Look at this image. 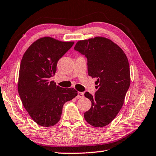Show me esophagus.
I'll use <instances>...</instances> for the list:
<instances>
[{
  "mask_svg": "<svg viewBox=\"0 0 156 156\" xmlns=\"http://www.w3.org/2000/svg\"><path fill=\"white\" fill-rule=\"evenodd\" d=\"M83 97H84V93H83V92L78 91L77 96H76V98L79 99V98H83Z\"/></svg>",
  "mask_w": 156,
  "mask_h": 156,
  "instance_id": "obj_1",
  "label": "esophagus"
}]
</instances>
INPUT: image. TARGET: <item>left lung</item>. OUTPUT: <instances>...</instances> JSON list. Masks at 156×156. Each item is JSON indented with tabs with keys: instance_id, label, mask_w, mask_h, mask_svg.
Masks as SVG:
<instances>
[{
	"instance_id": "obj_1",
	"label": "left lung",
	"mask_w": 156,
	"mask_h": 156,
	"mask_svg": "<svg viewBox=\"0 0 156 156\" xmlns=\"http://www.w3.org/2000/svg\"><path fill=\"white\" fill-rule=\"evenodd\" d=\"M74 49L87 58L89 76L97 78L94 96L84 94L91 102L84 119L91 126L102 127L119 113L130 86L127 57L118 44L105 37L79 41Z\"/></svg>"
}]
</instances>
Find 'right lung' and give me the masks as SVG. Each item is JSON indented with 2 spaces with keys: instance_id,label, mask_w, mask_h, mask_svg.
Listing matches in <instances>:
<instances>
[{
  "instance_id": "add662e5",
  "label": "right lung",
  "mask_w": 156,
  "mask_h": 156,
  "mask_svg": "<svg viewBox=\"0 0 156 156\" xmlns=\"http://www.w3.org/2000/svg\"><path fill=\"white\" fill-rule=\"evenodd\" d=\"M73 43L43 37L29 47L21 60L18 94L30 117L44 127L58 123L63 105L78 95L73 88H62L49 81L56 72L58 61Z\"/></svg>"
}]
</instances>
